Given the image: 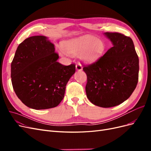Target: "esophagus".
<instances>
[{"instance_id":"esophagus-1","label":"esophagus","mask_w":151,"mask_h":151,"mask_svg":"<svg viewBox=\"0 0 151 151\" xmlns=\"http://www.w3.org/2000/svg\"><path fill=\"white\" fill-rule=\"evenodd\" d=\"M76 70H78V71H81L83 70V67H82L81 64L79 63H77L76 65Z\"/></svg>"}]
</instances>
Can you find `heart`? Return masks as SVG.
<instances>
[{"mask_svg": "<svg viewBox=\"0 0 151 151\" xmlns=\"http://www.w3.org/2000/svg\"><path fill=\"white\" fill-rule=\"evenodd\" d=\"M62 48L68 54H79L82 61L91 63L98 60L103 55L105 45L102 40L93 36L84 35L63 42ZM60 54L63 56L64 53L60 51Z\"/></svg>", "mask_w": 151, "mask_h": 151, "instance_id": "b5f03b06", "label": "heart"}]
</instances>
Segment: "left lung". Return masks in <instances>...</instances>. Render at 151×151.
<instances>
[{"instance_id": "1", "label": "left lung", "mask_w": 151, "mask_h": 151, "mask_svg": "<svg viewBox=\"0 0 151 151\" xmlns=\"http://www.w3.org/2000/svg\"><path fill=\"white\" fill-rule=\"evenodd\" d=\"M104 35L113 47L97 61L83 65V70L87 75L86 92L89 101L98 106L110 108L124 102L135 90L139 57L131 38L116 32Z\"/></svg>"}]
</instances>
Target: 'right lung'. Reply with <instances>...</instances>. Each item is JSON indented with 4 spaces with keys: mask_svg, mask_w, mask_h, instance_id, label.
Masks as SVG:
<instances>
[{
    "mask_svg": "<svg viewBox=\"0 0 151 151\" xmlns=\"http://www.w3.org/2000/svg\"><path fill=\"white\" fill-rule=\"evenodd\" d=\"M54 45L44 36L26 38L18 46L11 63L14 91L22 103L35 109L57 106L76 65L57 62Z\"/></svg>",
    "mask_w": 151,
    "mask_h": 151,
    "instance_id": "right-lung-1",
    "label": "right lung"
}]
</instances>
